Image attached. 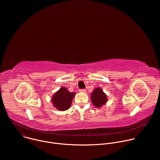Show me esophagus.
Instances as JSON below:
<instances>
[{
	"label": "esophagus",
	"mask_w": 160,
	"mask_h": 160,
	"mask_svg": "<svg viewBox=\"0 0 160 160\" xmlns=\"http://www.w3.org/2000/svg\"><path fill=\"white\" fill-rule=\"evenodd\" d=\"M79 91H80V92H82V93H85L86 92L85 89H80Z\"/></svg>",
	"instance_id": "obj_1"
}]
</instances>
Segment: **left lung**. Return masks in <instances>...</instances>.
<instances>
[{
  "instance_id": "left-lung-1",
  "label": "left lung",
  "mask_w": 160,
  "mask_h": 160,
  "mask_svg": "<svg viewBox=\"0 0 160 160\" xmlns=\"http://www.w3.org/2000/svg\"><path fill=\"white\" fill-rule=\"evenodd\" d=\"M90 99L96 108H101L108 101V97L100 87L96 88L90 95Z\"/></svg>"
}]
</instances>
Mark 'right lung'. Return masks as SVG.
Listing matches in <instances>:
<instances>
[{"mask_svg": "<svg viewBox=\"0 0 160 160\" xmlns=\"http://www.w3.org/2000/svg\"><path fill=\"white\" fill-rule=\"evenodd\" d=\"M75 92H70L68 89L62 87L56 92L51 98L53 106L59 111H66L71 106Z\"/></svg>", "mask_w": 160, "mask_h": 160, "instance_id": "add662e5", "label": "right lung"}]
</instances>
